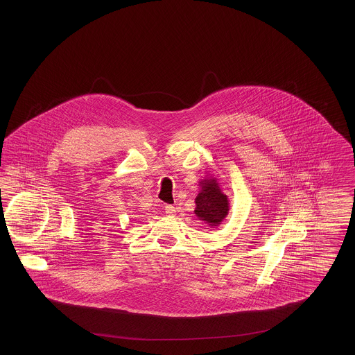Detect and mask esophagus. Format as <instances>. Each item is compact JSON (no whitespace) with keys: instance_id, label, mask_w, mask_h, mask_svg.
<instances>
[{"instance_id":"1","label":"esophagus","mask_w":355,"mask_h":355,"mask_svg":"<svg viewBox=\"0 0 355 355\" xmlns=\"http://www.w3.org/2000/svg\"><path fill=\"white\" fill-rule=\"evenodd\" d=\"M165 213H166L168 217L175 216V213H176V208H175L174 205H166V207H165Z\"/></svg>"}]
</instances>
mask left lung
<instances>
[{"instance_id": "left-lung-1", "label": "left lung", "mask_w": 355, "mask_h": 355, "mask_svg": "<svg viewBox=\"0 0 355 355\" xmlns=\"http://www.w3.org/2000/svg\"><path fill=\"white\" fill-rule=\"evenodd\" d=\"M199 188L200 190L196 198V207L194 213L200 220L216 228L228 216V196L222 191L218 180L213 176L200 179Z\"/></svg>"}]
</instances>
